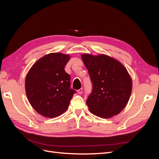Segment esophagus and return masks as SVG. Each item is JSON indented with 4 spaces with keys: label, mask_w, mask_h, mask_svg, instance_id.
Here are the masks:
<instances>
[{
    "label": "esophagus",
    "mask_w": 159,
    "mask_h": 159,
    "mask_svg": "<svg viewBox=\"0 0 159 159\" xmlns=\"http://www.w3.org/2000/svg\"><path fill=\"white\" fill-rule=\"evenodd\" d=\"M82 92H83V89H82V88H81V89H78V93H80V94H81V93H82Z\"/></svg>",
    "instance_id": "34e87169"
}]
</instances>
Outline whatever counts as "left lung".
<instances>
[{
  "label": "left lung",
  "instance_id": "8db88e82",
  "mask_svg": "<svg viewBox=\"0 0 159 159\" xmlns=\"http://www.w3.org/2000/svg\"><path fill=\"white\" fill-rule=\"evenodd\" d=\"M92 90L86 100L90 111L102 118L119 114L126 106L132 91V80L126 68L106 55L83 54Z\"/></svg>",
  "mask_w": 159,
  "mask_h": 159
}]
</instances>
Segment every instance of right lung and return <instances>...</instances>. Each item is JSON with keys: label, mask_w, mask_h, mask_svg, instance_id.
<instances>
[{"label": "right lung", "mask_w": 159, "mask_h": 159, "mask_svg": "<svg viewBox=\"0 0 159 159\" xmlns=\"http://www.w3.org/2000/svg\"><path fill=\"white\" fill-rule=\"evenodd\" d=\"M70 56L52 53L32 66L26 75L25 89L30 103L46 117L59 116L68 108L75 91L70 88V75L64 70Z\"/></svg>", "instance_id": "add662e5"}]
</instances>
